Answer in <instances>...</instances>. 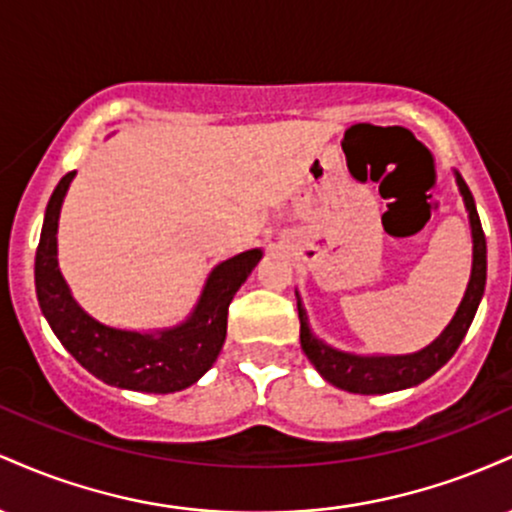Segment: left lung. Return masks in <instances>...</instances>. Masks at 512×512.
<instances>
[{
  "mask_svg": "<svg viewBox=\"0 0 512 512\" xmlns=\"http://www.w3.org/2000/svg\"><path fill=\"white\" fill-rule=\"evenodd\" d=\"M457 185L464 197L469 211V223H472V238H474V264H472V279H469L467 293H464L460 308L455 317L440 337L431 346H426L419 354L409 356H354L344 354V351L332 349V346L322 344L320 339L313 337L308 327V317L301 301H298V317H301V346L310 363L317 368V373L332 383L334 387L346 392H356V395H385V392L404 390V387L424 383L431 378L438 368H443L450 361L457 346L462 344L464 334L472 325L474 315H477L481 293L486 286V238L484 228H481L477 204H474L472 192H469L467 182L457 175Z\"/></svg>",
  "mask_w": 512,
  "mask_h": 512,
  "instance_id": "1",
  "label": "left lung"
}]
</instances>
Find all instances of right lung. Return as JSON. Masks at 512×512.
Listing matches in <instances>:
<instances>
[{
  "label": "right lung",
  "instance_id": "obj_1",
  "mask_svg": "<svg viewBox=\"0 0 512 512\" xmlns=\"http://www.w3.org/2000/svg\"><path fill=\"white\" fill-rule=\"evenodd\" d=\"M72 178L74 173H67L57 182L45 209L35 252V291L40 310L64 349L103 383L154 395L185 390L214 366L226 339L228 305L260 262L262 252L248 250L221 262L211 272L195 313L175 330L139 334L105 327L76 305L57 267V219Z\"/></svg>",
  "mask_w": 512,
  "mask_h": 512
}]
</instances>
